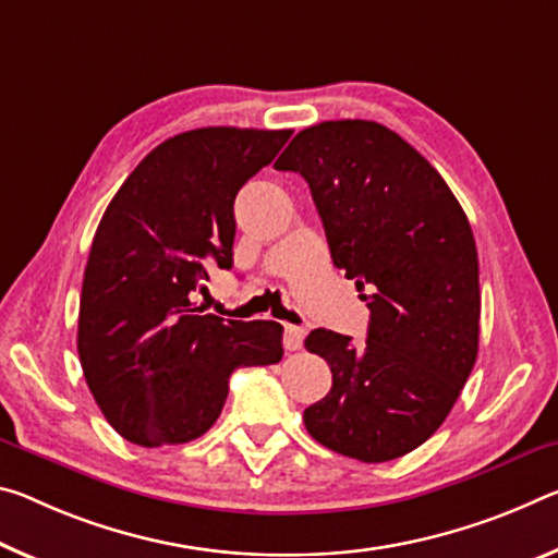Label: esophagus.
Wrapping results in <instances>:
<instances>
[{"label": "esophagus", "mask_w": 558, "mask_h": 558, "mask_svg": "<svg viewBox=\"0 0 558 558\" xmlns=\"http://www.w3.org/2000/svg\"><path fill=\"white\" fill-rule=\"evenodd\" d=\"M303 338H305V327L300 325H286L282 327V344H286V350H300L303 348Z\"/></svg>", "instance_id": "esophagus-1"}]
</instances>
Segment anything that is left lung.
Instances as JSON below:
<instances>
[{
    "label": "left lung",
    "mask_w": 558,
    "mask_h": 558,
    "mask_svg": "<svg viewBox=\"0 0 558 558\" xmlns=\"http://www.w3.org/2000/svg\"><path fill=\"white\" fill-rule=\"evenodd\" d=\"M311 185L335 268L367 290V340L317 327L305 348L332 387L303 414L311 437L390 462L447 420L480 350V260L462 206L420 151L383 123L303 129L278 158Z\"/></svg>",
    "instance_id": "1"
}]
</instances>
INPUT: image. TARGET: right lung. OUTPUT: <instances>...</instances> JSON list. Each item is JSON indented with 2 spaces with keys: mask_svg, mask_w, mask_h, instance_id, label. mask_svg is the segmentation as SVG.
Segmentation results:
<instances>
[{
  "mask_svg": "<svg viewBox=\"0 0 558 558\" xmlns=\"http://www.w3.org/2000/svg\"><path fill=\"white\" fill-rule=\"evenodd\" d=\"M293 131L208 126L156 146L96 228L76 348L88 390L123 439L183 445L214 427L238 367L276 365L282 325L203 315L191 298L231 268L233 203Z\"/></svg>",
  "mask_w": 558,
  "mask_h": 558,
  "instance_id": "obj_1",
  "label": "right lung"
}]
</instances>
